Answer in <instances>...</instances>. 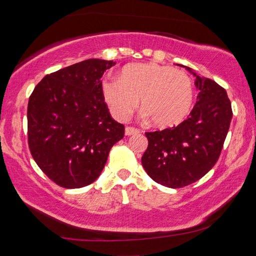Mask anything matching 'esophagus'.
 Masks as SVG:
<instances>
[{
	"label": "esophagus",
	"mask_w": 256,
	"mask_h": 256,
	"mask_svg": "<svg viewBox=\"0 0 256 256\" xmlns=\"http://www.w3.org/2000/svg\"><path fill=\"white\" fill-rule=\"evenodd\" d=\"M138 133H140V130L132 126L125 128V136H133V134H138Z\"/></svg>",
	"instance_id": "obj_1"
}]
</instances>
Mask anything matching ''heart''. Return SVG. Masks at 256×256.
<instances>
[{
    "label": "heart",
    "instance_id": "heart-1",
    "mask_svg": "<svg viewBox=\"0 0 256 256\" xmlns=\"http://www.w3.org/2000/svg\"><path fill=\"white\" fill-rule=\"evenodd\" d=\"M104 100L116 120H126L141 107L156 126L180 124L192 110L194 86L183 71L157 63H136L124 66L118 76L102 81Z\"/></svg>",
    "mask_w": 256,
    "mask_h": 256
}]
</instances>
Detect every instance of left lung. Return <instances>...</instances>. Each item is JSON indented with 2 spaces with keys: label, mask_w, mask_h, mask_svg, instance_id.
<instances>
[{
  "label": "left lung",
  "mask_w": 256,
  "mask_h": 256,
  "mask_svg": "<svg viewBox=\"0 0 256 256\" xmlns=\"http://www.w3.org/2000/svg\"><path fill=\"white\" fill-rule=\"evenodd\" d=\"M186 68L196 76V106L177 126L146 132L149 144L141 159L151 178L172 188L194 183L214 166L232 118L226 90Z\"/></svg>",
  "instance_id": "1"
}]
</instances>
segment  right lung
I'll return each instance as SVG.
<instances>
[{"label":"right lung","mask_w":256,"mask_h":256,"mask_svg":"<svg viewBox=\"0 0 256 256\" xmlns=\"http://www.w3.org/2000/svg\"><path fill=\"white\" fill-rule=\"evenodd\" d=\"M114 60L90 58L47 74L28 102L30 152L50 180L66 188L92 184L108 154L124 136L102 92V76Z\"/></svg>","instance_id":"1"}]
</instances>
